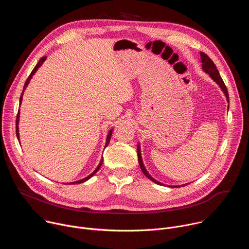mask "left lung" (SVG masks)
Listing matches in <instances>:
<instances>
[{"instance_id":"1","label":"left lung","mask_w":249,"mask_h":249,"mask_svg":"<svg viewBox=\"0 0 249 249\" xmlns=\"http://www.w3.org/2000/svg\"><path fill=\"white\" fill-rule=\"evenodd\" d=\"M200 55H201L202 69L205 71V72H206L207 74H209L210 77L220 86V88L222 89V90L224 91V93H225V95H226V97H227L228 102H230L228 89H227V87H226V85H225V83H224V81H223V79H222V77H221V75H220V73H219V71H218L216 65L214 64V62H213V61L209 58V56H208L207 54H205L204 52H201ZM137 151H138L139 164H140V167H141L142 171H143V173L148 177V178H149L150 180H152L153 182H155V183H157V184H159V185H163L162 183H160V182L157 181L156 179H154L153 177L148 173V171L146 170V168H145V166H144V163H143V160H142L141 151H140V146H139V145H138V147H137ZM174 187H179V186H174Z\"/></svg>"}]
</instances>
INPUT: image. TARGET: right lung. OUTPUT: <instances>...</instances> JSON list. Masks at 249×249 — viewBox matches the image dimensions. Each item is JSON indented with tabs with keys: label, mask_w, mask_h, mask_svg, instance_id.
Returning a JSON list of instances; mask_svg holds the SVG:
<instances>
[{
	"label": "right lung",
	"mask_w": 249,
	"mask_h": 249,
	"mask_svg": "<svg viewBox=\"0 0 249 249\" xmlns=\"http://www.w3.org/2000/svg\"><path fill=\"white\" fill-rule=\"evenodd\" d=\"M45 59H46V57H42V58L39 60V62L37 63V65L34 67V69L32 70V72H31V73H30V75L28 76V78H27V80H26V82H25V84H24V86H23V90H24V89H25V88L27 87V85H28L29 81L31 80L32 76L35 74V72H36L37 69H38V68H39V67L42 65V63L45 61ZM23 90H22V93H21V95H20V98H19V104H20V102H21V100H22V94H23ZM18 119H19V110H18V115H17V120H16V132H17V137H18V139L19 140V134H18ZM111 135H112V130H110V131L108 132L107 138H106V144H105V147H107V145L109 144L110 139H111ZM102 162H103V159H101V160H100V162H99L98 166L95 168V170H94V171H93L91 174H89L88 177H86V178H84V179H81V180H78V181H75V182H72V183H68V184L70 185V184H76V183H83V182L87 181L88 179H89V178H90V177H91L92 175H94V174L97 172V170L100 168V166H101Z\"/></svg>",
	"instance_id": "right-lung-1"
}]
</instances>
